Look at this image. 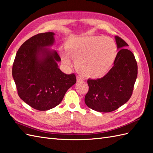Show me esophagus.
Listing matches in <instances>:
<instances>
[{"label": "esophagus", "instance_id": "esophagus-1", "mask_svg": "<svg viewBox=\"0 0 153 153\" xmlns=\"http://www.w3.org/2000/svg\"><path fill=\"white\" fill-rule=\"evenodd\" d=\"M76 80H77L78 82H82V81L84 80V79H83V78H82V76H76Z\"/></svg>", "mask_w": 153, "mask_h": 153}]
</instances>
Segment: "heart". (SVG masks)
Masks as SVG:
<instances>
[{
    "label": "heart",
    "instance_id": "b5f03b06",
    "mask_svg": "<svg viewBox=\"0 0 153 153\" xmlns=\"http://www.w3.org/2000/svg\"><path fill=\"white\" fill-rule=\"evenodd\" d=\"M66 51L61 52L63 63L70 65L71 58L80 73L89 78L104 76L114 64L117 55L116 43L102 36L71 37L66 43Z\"/></svg>",
    "mask_w": 153,
    "mask_h": 153
}]
</instances>
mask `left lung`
I'll list each match as a JSON object with an SVG mask.
<instances>
[{"label":"left lung","instance_id":"left-lung-1","mask_svg":"<svg viewBox=\"0 0 153 153\" xmlns=\"http://www.w3.org/2000/svg\"><path fill=\"white\" fill-rule=\"evenodd\" d=\"M117 49L114 67L101 79H88V92L85 96L87 106L100 112H111L121 107L132 95L137 76V63L128 44L115 37Z\"/></svg>","mask_w":153,"mask_h":153}]
</instances>
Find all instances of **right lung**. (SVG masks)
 Returning a JSON list of instances; mask_svg holds the SVG:
<instances>
[{"label":"right lung","instance_id":"add662e5","mask_svg":"<svg viewBox=\"0 0 153 153\" xmlns=\"http://www.w3.org/2000/svg\"><path fill=\"white\" fill-rule=\"evenodd\" d=\"M54 35L38 33L26 40L18 50L12 66L19 97L39 111L57 106L76 82L74 73L66 74L58 68L61 58L57 52L45 48L53 44Z\"/></svg>","mask_w":153,"mask_h":153}]
</instances>
